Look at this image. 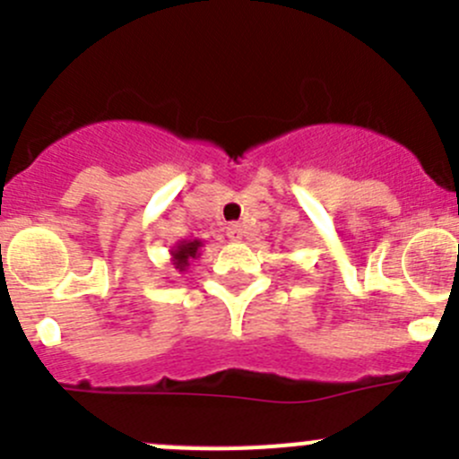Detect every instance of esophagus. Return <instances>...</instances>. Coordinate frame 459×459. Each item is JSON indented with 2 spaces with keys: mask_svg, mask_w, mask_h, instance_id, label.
Returning <instances> with one entry per match:
<instances>
[{
  "mask_svg": "<svg viewBox=\"0 0 459 459\" xmlns=\"http://www.w3.org/2000/svg\"><path fill=\"white\" fill-rule=\"evenodd\" d=\"M242 224H229V229H226V235H229L233 242H238V239H242Z\"/></svg>",
  "mask_w": 459,
  "mask_h": 459,
  "instance_id": "1",
  "label": "esophagus"
}]
</instances>
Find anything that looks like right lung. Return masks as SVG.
I'll return each instance as SVG.
<instances>
[{
  "label": "right lung",
  "instance_id": "obj_1",
  "mask_svg": "<svg viewBox=\"0 0 459 459\" xmlns=\"http://www.w3.org/2000/svg\"><path fill=\"white\" fill-rule=\"evenodd\" d=\"M200 247H202V242L200 239H184V242H178L173 247V251H170V255H173V259H170V262H173V266L178 268L179 273H184L186 271L188 266H191V259H195L197 255H200Z\"/></svg>",
  "mask_w": 459,
  "mask_h": 459
}]
</instances>
